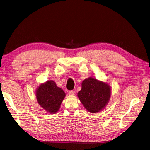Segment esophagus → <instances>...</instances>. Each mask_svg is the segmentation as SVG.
Listing matches in <instances>:
<instances>
[{
    "instance_id": "obj_1",
    "label": "esophagus",
    "mask_w": 150,
    "mask_h": 150,
    "mask_svg": "<svg viewBox=\"0 0 150 150\" xmlns=\"http://www.w3.org/2000/svg\"><path fill=\"white\" fill-rule=\"evenodd\" d=\"M75 93V92L74 91H69V94L71 95H74Z\"/></svg>"
}]
</instances>
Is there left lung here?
Returning <instances> with one entry per match:
<instances>
[{
	"label": "left lung",
	"instance_id": "obj_1",
	"mask_svg": "<svg viewBox=\"0 0 150 150\" xmlns=\"http://www.w3.org/2000/svg\"><path fill=\"white\" fill-rule=\"evenodd\" d=\"M82 88L78 93L79 100L91 113H97L107 105L111 95L110 86L90 77L83 81Z\"/></svg>",
	"mask_w": 150,
	"mask_h": 150
}]
</instances>
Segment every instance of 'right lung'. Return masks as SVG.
<instances>
[{
  "label": "right lung",
  "instance_id": "right-lung-1",
  "mask_svg": "<svg viewBox=\"0 0 150 150\" xmlns=\"http://www.w3.org/2000/svg\"><path fill=\"white\" fill-rule=\"evenodd\" d=\"M65 96L64 92L57 87L52 80L40 85L36 91V98L38 104L51 113L58 111Z\"/></svg>",
  "mask_w": 150,
  "mask_h": 150
}]
</instances>
